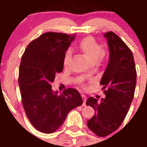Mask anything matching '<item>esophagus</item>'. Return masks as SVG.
I'll return each mask as SVG.
<instances>
[{
	"mask_svg": "<svg viewBox=\"0 0 147 147\" xmlns=\"http://www.w3.org/2000/svg\"><path fill=\"white\" fill-rule=\"evenodd\" d=\"M82 98L83 99V106H85V105H86V100H87V97H86L85 95H82Z\"/></svg>",
	"mask_w": 147,
	"mask_h": 147,
	"instance_id": "34e87169",
	"label": "esophagus"
}]
</instances>
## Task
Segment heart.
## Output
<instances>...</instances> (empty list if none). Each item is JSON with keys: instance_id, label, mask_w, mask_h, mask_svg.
Segmentation results:
<instances>
[{"instance_id": "obj_1", "label": "heart", "mask_w": 147, "mask_h": 147, "mask_svg": "<svg viewBox=\"0 0 147 147\" xmlns=\"http://www.w3.org/2000/svg\"><path fill=\"white\" fill-rule=\"evenodd\" d=\"M78 49L83 54V55L90 61L92 64H96L105 54L102 47L97 42L96 39L91 36H88L82 39L78 43ZM71 59L70 52H66L63 59V65L67 68ZM82 85H84L81 82Z\"/></svg>"}]
</instances>
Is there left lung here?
<instances>
[{
    "label": "left lung",
    "mask_w": 147,
    "mask_h": 147,
    "mask_svg": "<svg viewBox=\"0 0 147 147\" xmlns=\"http://www.w3.org/2000/svg\"><path fill=\"white\" fill-rule=\"evenodd\" d=\"M104 36L109 48V61L100 81L106 97L99 102L92 97L86 101V105L95 110L87 126L100 137L109 136L121 126L134 97L136 84L132 51L113 31L106 32Z\"/></svg>",
    "instance_id": "obj_1"
}]
</instances>
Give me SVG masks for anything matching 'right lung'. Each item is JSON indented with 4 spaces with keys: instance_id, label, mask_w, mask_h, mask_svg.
<instances>
[{
    "instance_id": "right-lung-1",
    "label": "right lung",
    "mask_w": 147,
    "mask_h": 147,
    "mask_svg": "<svg viewBox=\"0 0 147 147\" xmlns=\"http://www.w3.org/2000/svg\"><path fill=\"white\" fill-rule=\"evenodd\" d=\"M75 35L46 32L27 46L19 68L21 102L34 128L51 133L63 124L69 112L83 101L76 89L53 92L51 83L63 70V59Z\"/></svg>"
}]
</instances>
